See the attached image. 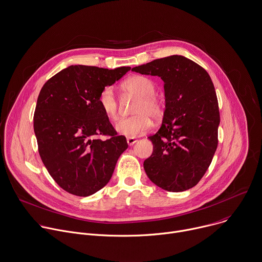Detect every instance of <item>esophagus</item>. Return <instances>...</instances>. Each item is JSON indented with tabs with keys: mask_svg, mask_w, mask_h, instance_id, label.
I'll return each instance as SVG.
<instances>
[{
	"mask_svg": "<svg viewBox=\"0 0 262 262\" xmlns=\"http://www.w3.org/2000/svg\"><path fill=\"white\" fill-rule=\"evenodd\" d=\"M126 141H127V144H128L129 146H132V145H134V144L137 142V139H136V138H127Z\"/></svg>",
	"mask_w": 262,
	"mask_h": 262,
	"instance_id": "obj_1",
	"label": "esophagus"
}]
</instances>
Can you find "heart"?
<instances>
[{
	"instance_id": "heart-1",
	"label": "heart",
	"mask_w": 262,
	"mask_h": 262,
	"mask_svg": "<svg viewBox=\"0 0 262 262\" xmlns=\"http://www.w3.org/2000/svg\"><path fill=\"white\" fill-rule=\"evenodd\" d=\"M121 89L125 94L137 97L134 103L133 116L121 119L116 124L117 132L127 138L139 137L152 126L151 117L160 119L164 114V103L155 95V83L148 77L136 75L125 80ZM99 106L104 115L111 121L119 117V106L111 86H106L99 95Z\"/></svg>"
}]
</instances>
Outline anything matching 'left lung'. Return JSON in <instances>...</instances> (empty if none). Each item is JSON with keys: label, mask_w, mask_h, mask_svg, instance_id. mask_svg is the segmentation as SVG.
I'll return each instance as SVG.
<instances>
[{"label": "left lung", "mask_w": 262, "mask_h": 262, "mask_svg": "<svg viewBox=\"0 0 262 262\" xmlns=\"http://www.w3.org/2000/svg\"><path fill=\"white\" fill-rule=\"evenodd\" d=\"M132 71L164 82L165 111L159 130L148 137L153 153L144 161L147 176L170 192L190 189L204 177L218 146L220 113L211 77L182 55L154 59Z\"/></svg>", "instance_id": "obj_1"}]
</instances>
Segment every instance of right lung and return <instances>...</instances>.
I'll return each mask as SVG.
<instances>
[{"instance_id":"1","label":"right lung","mask_w":262,"mask_h":262,"mask_svg":"<svg viewBox=\"0 0 262 262\" xmlns=\"http://www.w3.org/2000/svg\"><path fill=\"white\" fill-rule=\"evenodd\" d=\"M129 70L70 66L43 85L34 113V130L45 167L64 191L89 196L102 189L127 149L125 137L118 136L98 98L103 89Z\"/></svg>"}]
</instances>
